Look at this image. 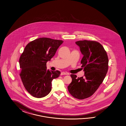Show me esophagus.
I'll use <instances>...</instances> for the list:
<instances>
[{
  "instance_id": "obj_1",
  "label": "esophagus",
  "mask_w": 126,
  "mask_h": 126,
  "mask_svg": "<svg viewBox=\"0 0 126 126\" xmlns=\"http://www.w3.org/2000/svg\"><path fill=\"white\" fill-rule=\"evenodd\" d=\"M68 73L67 72H62L61 73V75H68Z\"/></svg>"
}]
</instances>
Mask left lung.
I'll return each mask as SVG.
<instances>
[{
    "mask_svg": "<svg viewBox=\"0 0 126 126\" xmlns=\"http://www.w3.org/2000/svg\"><path fill=\"white\" fill-rule=\"evenodd\" d=\"M83 55L81 63L84 75L78 78L71 74V83L68 86L69 93L75 98L84 99L92 96L102 83L108 70L107 53L100 43L91 41L75 42Z\"/></svg>",
    "mask_w": 126,
    "mask_h": 126,
    "instance_id": "1",
    "label": "left lung"
}]
</instances>
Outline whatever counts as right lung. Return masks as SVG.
<instances>
[{"label": "right lung", "mask_w": 126, "mask_h": 126, "mask_svg": "<svg viewBox=\"0 0 126 126\" xmlns=\"http://www.w3.org/2000/svg\"><path fill=\"white\" fill-rule=\"evenodd\" d=\"M63 41L42 37L29 43L19 59L20 75L27 92L42 98L52 89V81L60 76L59 71L47 70L46 64L53 57Z\"/></svg>", "instance_id": "add662e5"}]
</instances>
